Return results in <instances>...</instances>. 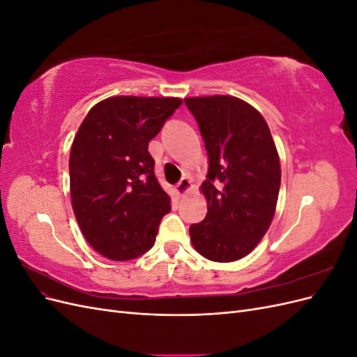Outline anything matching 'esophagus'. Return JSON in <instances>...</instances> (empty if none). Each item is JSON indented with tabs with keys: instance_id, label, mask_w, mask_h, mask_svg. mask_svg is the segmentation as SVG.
<instances>
[{
	"instance_id": "1",
	"label": "esophagus",
	"mask_w": 357,
	"mask_h": 357,
	"mask_svg": "<svg viewBox=\"0 0 357 357\" xmlns=\"http://www.w3.org/2000/svg\"><path fill=\"white\" fill-rule=\"evenodd\" d=\"M189 190H192V183L189 178L183 177L176 185V193L178 197H183V195H186Z\"/></svg>"
}]
</instances>
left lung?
Returning <instances> with one entry per match:
<instances>
[{
  "label": "left lung",
  "instance_id": "obj_1",
  "mask_svg": "<svg viewBox=\"0 0 357 357\" xmlns=\"http://www.w3.org/2000/svg\"><path fill=\"white\" fill-rule=\"evenodd\" d=\"M185 102L210 164L199 188L208 211L189 228L192 245L213 262L238 261L264 238L274 218L282 181L275 143L264 116L236 96H190Z\"/></svg>",
  "mask_w": 357,
  "mask_h": 357
}]
</instances>
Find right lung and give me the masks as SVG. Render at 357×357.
<instances>
[{"label": "right lung", "mask_w": 357, "mask_h": 357, "mask_svg": "<svg viewBox=\"0 0 357 357\" xmlns=\"http://www.w3.org/2000/svg\"><path fill=\"white\" fill-rule=\"evenodd\" d=\"M181 102L174 96H110L92 107L73 139V211L86 241L107 259L131 261L150 250L171 211L149 143Z\"/></svg>", "instance_id": "right-lung-1"}]
</instances>
